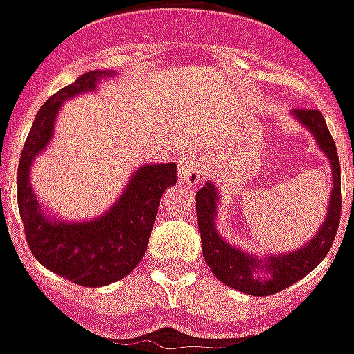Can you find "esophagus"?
I'll return each instance as SVG.
<instances>
[{
  "label": "esophagus",
  "instance_id": "esophagus-1",
  "mask_svg": "<svg viewBox=\"0 0 354 354\" xmlns=\"http://www.w3.org/2000/svg\"><path fill=\"white\" fill-rule=\"evenodd\" d=\"M204 179V163L194 152L183 153L179 158V181L189 187H196Z\"/></svg>",
  "mask_w": 354,
  "mask_h": 354
}]
</instances>
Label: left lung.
I'll return each mask as SVG.
<instances>
[{
	"mask_svg": "<svg viewBox=\"0 0 354 354\" xmlns=\"http://www.w3.org/2000/svg\"><path fill=\"white\" fill-rule=\"evenodd\" d=\"M293 115L301 125L310 131L320 150L328 156L331 163L333 189L328 216L318 233L310 239V243L293 252L272 254L268 258L248 254L245 250L233 247L216 231L219 196L214 183H206L196 192V218L201 229L204 260L221 283L229 285L241 293L266 297L279 293L289 285L297 283L326 258L333 245V239L337 235L341 218V165L333 136L330 135L326 119L318 109H295Z\"/></svg>",
	"mask_w": 354,
	"mask_h": 354,
	"instance_id": "1",
	"label": "left lung"
}]
</instances>
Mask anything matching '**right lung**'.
<instances>
[{"label":"right lung","instance_id":"right-lung-1","mask_svg":"<svg viewBox=\"0 0 354 354\" xmlns=\"http://www.w3.org/2000/svg\"><path fill=\"white\" fill-rule=\"evenodd\" d=\"M106 77H113V73L88 71L40 107L26 136L17 175V202L34 258L53 274L82 287H104L135 270L148 247L162 194L177 183L175 163H148L133 173L119 201L104 216L90 221H61L46 216L30 187L34 158L50 145L63 102L94 92Z\"/></svg>","mask_w":354,"mask_h":354}]
</instances>
